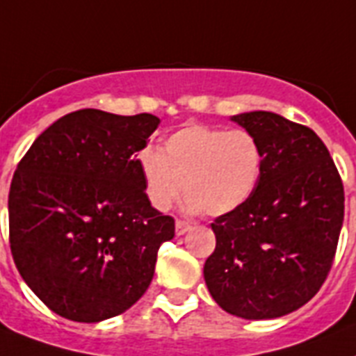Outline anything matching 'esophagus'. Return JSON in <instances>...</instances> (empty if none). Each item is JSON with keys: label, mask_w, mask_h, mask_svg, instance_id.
<instances>
[{"label": "esophagus", "mask_w": 356, "mask_h": 356, "mask_svg": "<svg viewBox=\"0 0 356 356\" xmlns=\"http://www.w3.org/2000/svg\"><path fill=\"white\" fill-rule=\"evenodd\" d=\"M188 229H190V222H186V220H181V219L175 220V234L183 235V234H186Z\"/></svg>", "instance_id": "obj_1"}]
</instances>
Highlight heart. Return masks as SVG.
Listing matches in <instances>:
<instances>
[{"label": "heart", "mask_w": 356, "mask_h": 356, "mask_svg": "<svg viewBox=\"0 0 356 356\" xmlns=\"http://www.w3.org/2000/svg\"><path fill=\"white\" fill-rule=\"evenodd\" d=\"M139 170L150 204L166 211L181 193L192 211L217 217L237 210L261 181L264 154L243 128L186 124L166 137L163 152L145 148Z\"/></svg>", "instance_id": "heart-1"}]
</instances>
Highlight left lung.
Returning a JSON list of instances; mask_svg holds the SVG:
<instances>
[{
    "instance_id": "obj_1",
    "label": "left lung",
    "mask_w": 356,
    "mask_h": 356,
    "mask_svg": "<svg viewBox=\"0 0 356 356\" xmlns=\"http://www.w3.org/2000/svg\"><path fill=\"white\" fill-rule=\"evenodd\" d=\"M232 121L257 137L264 164L253 195L211 222L217 243L204 280L224 312L277 318L309 302L327 279L344 222V184L312 128L262 110Z\"/></svg>"
}]
</instances>
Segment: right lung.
Returning <instances> with one entry per match:
<instances>
[{
  "label": "right lung",
  "mask_w": 356,
  "mask_h": 356,
  "mask_svg": "<svg viewBox=\"0 0 356 356\" xmlns=\"http://www.w3.org/2000/svg\"><path fill=\"white\" fill-rule=\"evenodd\" d=\"M152 113L95 108L50 124L17 164L8 192L12 259L54 313L99 322L132 307L154 279L175 220L150 204L137 152Z\"/></svg>",
  "instance_id": "obj_1"
}]
</instances>
